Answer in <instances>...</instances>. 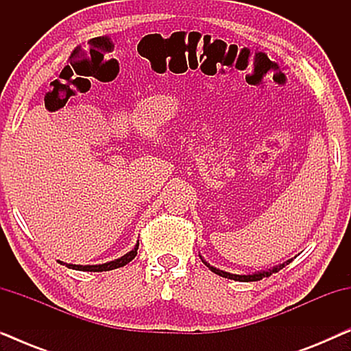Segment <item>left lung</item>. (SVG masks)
Instances as JSON below:
<instances>
[{
  "label": "left lung",
  "mask_w": 351,
  "mask_h": 351,
  "mask_svg": "<svg viewBox=\"0 0 351 351\" xmlns=\"http://www.w3.org/2000/svg\"><path fill=\"white\" fill-rule=\"evenodd\" d=\"M204 262V261H203ZM291 261H287L286 263H281L280 267H275V268H271V270H268V271H258V273H254V275H232V273H228V271H223V270H219V268H214V267H210V265H208V263H206V265L209 267V270L210 271H214L215 275H219V276H222V278H228V280H234V281H244V282H249V281H261L262 278H268L270 275H273V273H276V271H280L281 268H285L287 263H289Z\"/></svg>",
  "instance_id": "8db88e82"
}]
</instances>
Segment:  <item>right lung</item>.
I'll return each mask as SVG.
<instances>
[{
	"mask_svg": "<svg viewBox=\"0 0 351 351\" xmlns=\"http://www.w3.org/2000/svg\"><path fill=\"white\" fill-rule=\"evenodd\" d=\"M137 249H138V243L136 244V247H134L131 252L126 254V256L119 257V258H117V261L102 263V265H73V263H66V267L73 268V270H80V271H108V270H114V268L124 267L126 263L131 262L132 258L137 256ZM64 265H65V263H64Z\"/></svg>",
	"mask_w": 351,
	"mask_h": 351,
	"instance_id": "right-lung-1",
	"label": "right lung"
}]
</instances>
